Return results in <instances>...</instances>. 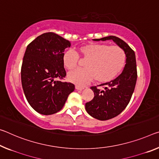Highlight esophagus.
Returning <instances> with one entry per match:
<instances>
[{
	"label": "esophagus",
	"instance_id": "34e87169",
	"mask_svg": "<svg viewBox=\"0 0 159 159\" xmlns=\"http://www.w3.org/2000/svg\"><path fill=\"white\" fill-rule=\"evenodd\" d=\"M75 89L78 90H82L84 89V87H80L79 85H75Z\"/></svg>",
	"mask_w": 159,
	"mask_h": 159
}]
</instances>
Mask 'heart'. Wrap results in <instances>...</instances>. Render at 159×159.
<instances>
[{
    "label": "heart",
    "mask_w": 159,
    "mask_h": 159,
    "mask_svg": "<svg viewBox=\"0 0 159 159\" xmlns=\"http://www.w3.org/2000/svg\"><path fill=\"white\" fill-rule=\"evenodd\" d=\"M78 50L80 57L87 59L84 64L85 69L70 71L67 79L79 86L87 85L94 79L99 83L111 81L125 67L126 55L118 47L90 43L80 47ZM62 61L66 69L73 70L79 63V55L69 49L64 52Z\"/></svg>",
    "instance_id": "1"
}]
</instances>
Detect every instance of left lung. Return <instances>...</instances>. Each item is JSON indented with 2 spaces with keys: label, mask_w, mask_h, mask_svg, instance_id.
I'll return each mask as SVG.
<instances>
[{
  "label": "left lung",
  "mask_w": 159,
  "mask_h": 159,
  "mask_svg": "<svg viewBox=\"0 0 159 159\" xmlns=\"http://www.w3.org/2000/svg\"><path fill=\"white\" fill-rule=\"evenodd\" d=\"M94 41L112 40L126 55V64L119 76L102 85L104 90L96 86L90 89L94 93V98L85 103V110L93 117L99 120H107L120 115L129 104L134 93L137 79L135 53L122 39L115 36H108Z\"/></svg>",
  "instance_id": "8db88e82"
}]
</instances>
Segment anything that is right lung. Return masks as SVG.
<instances>
[{"label":"right lung","mask_w":159,"mask_h":159,"mask_svg":"<svg viewBox=\"0 0 159 159\" xmlns=\"http://www.w3.org/2000/svg\"><path fill=\"white\" fill-rule=\"evenodd\" d=\"M70 47L69 40L54 32L39 35L27 45L21 67L22 86L30 106L40 114L60 111L75 89L73 84L55 80L66 76L62 58Z\"/></svg>","instance_id":"1"}]
</instances>
